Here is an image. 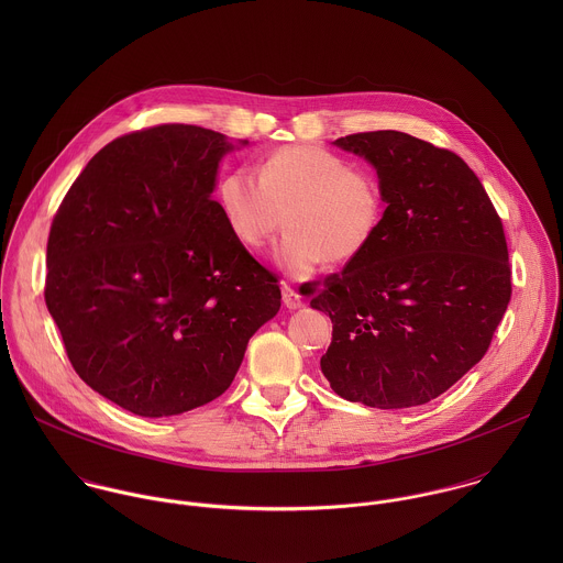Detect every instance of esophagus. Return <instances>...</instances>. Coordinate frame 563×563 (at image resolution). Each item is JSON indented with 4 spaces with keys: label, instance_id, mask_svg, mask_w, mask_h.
<instances>
[{
    "label": "esophagus",
    "instance_id": "1",
    "mask_svg": "<svg viewBox=\"0 0 563 563\" xmlns=\"http://www.w3.org/2000/svg\"><path fill=\"white\" fill-rule=\"evenodd\" d=\"M282 295H284V306H286L288 310H299V308L306 306L303 299H301V295H299L295 288H290L288 284L282 288Z\"/></svg>",
    "mask_w": 563,
    "mask_h": 563
}]
</instances>
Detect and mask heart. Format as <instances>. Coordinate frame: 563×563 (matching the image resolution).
<instances>
[{"instance_id": "b5f03b06", "label": "heart", "mask_w": 563, "mask_h": 563, "mask_svg": "<svg viewBox=\"0 0 563 563\" xmlns=\"http://www.w3.org/2000/svg\"><path fill=\"white\" fill-rule=\"evenodd\" d=\"M217 197L232 234L249 249L271 241L288 212L275 260L292 277L312 275L324 260H357L386 217L379 179L314 145L282 147L260 162L257 173L230 168Z\"/></svg>"}]
</instances>
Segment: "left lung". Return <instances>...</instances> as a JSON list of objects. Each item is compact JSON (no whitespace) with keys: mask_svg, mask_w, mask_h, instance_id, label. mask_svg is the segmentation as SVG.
Wrapping results in <instances>:
<instances>
[{"mask_svg":"<svg viewBox=\"0 0 563 563\" xmlns=\"http://www.w3.org/2000/svg\"><path fill=\"white\" fill-rule=\"evenodd\" d=\"M335 145L377 168L386 217L373 244L310 301L333 322L322 375L346 401L429 402L482 360L511 299L500 217L449 150L395 130Z\"/></svg>","mask_w":563,"mask_h":563,"instance_id":"1","label":"left lung"}]
</instances>
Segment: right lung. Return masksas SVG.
I'll return each instance as SVG.
<instances>
[{"label": "right lung", "instance_id": "add662e5", "mask_svg": "<svg viewBox=\"0 0 563 563\" xmlns=\"http://www.w3.org/2000/svg\"><path fill=\"white\" fill-rule=\"evenodd\" d=\"M230 150L223 134L184 123L119 136L52 221L47 310L76 373L132 413L221 397L249 338L279 312L277 277L212 199Z\"/></svg>", "mask_w": 563, "mask_h": 563}]
</instances>
